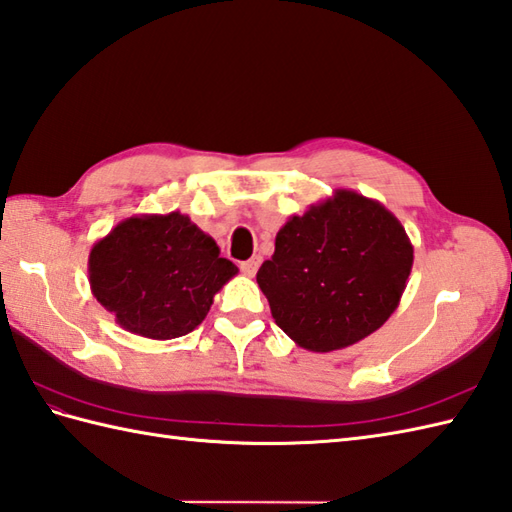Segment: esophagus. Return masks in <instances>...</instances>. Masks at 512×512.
<instances>
[{
	"label": "esophagus",
	"instance_id": "1",
	"mask_svg": "<svg viewBox=\"0 0 512 512\" xmlns=\"http://www.w3.org/2000/svg\"><path fill=\"white\" fill-rule=\"evenodd\" d=\"M259 264H261V259H259V257H251L248 261H242V264H240V270L244 272L246 277H253L255 272H257V268H259Z\"/></svg>",
	"mask_w": 512,
	"mask_h": 512
}]
</instances>
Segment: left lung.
Wrapping results in <instances>:
<instances>
[{
  "mask_svg": "<svg viewBox=\"0 0 512 512\" xmlns=\"http://www.w3.org/2000/svg\"><path fill=\"white\" fill-rule=\"evenodd\" d=\"M412 261L406 229L382 202L336 189L283 224L257 283L285 334L307 351L329 353L386 323Z\"/></svg>",
  "mask_w": 512,
  "mask_h": 512,
  "instance_id": "obj_1",
  "label": "left lung"
}]
</instances>
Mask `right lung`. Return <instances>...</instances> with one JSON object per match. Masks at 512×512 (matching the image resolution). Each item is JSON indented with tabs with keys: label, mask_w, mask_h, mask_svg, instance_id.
Returning a JSON list of instances; mask_svg holds the SVG:
<instances>
[{
	"label": "right lung",
	"mask_w": 512,
	"mask_h": 512,
	"mask_svg": "<svg viewBox=\"0 0 512 512\" xmlns=\"http://www.w3.org/2000/svg\"><path fill=\"white\" fill-rule=\"evenodd\" d=\"M235 275L216 240L181 211L126 218L89 253L95 299L117 325L150 340L194 331Z\"/></svg>",
	"instance_id": "add662e5"
}]
</instances>
